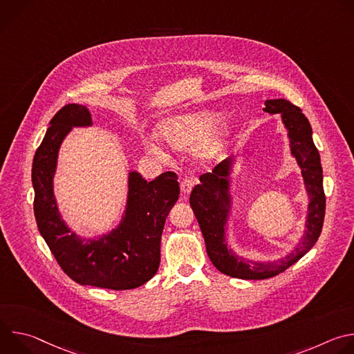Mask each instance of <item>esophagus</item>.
Returning a JSON list of instances; mask_svg holds the SVG:
<instances>
[{"instance_id": "obj_1", "label": "esophagus", "mask_w": 354, "mask_h": 354, "mask_svg": "<svg viewBox=\"0 0 354 354\" xmlns=\"http://www.w3.org/2000/svg\"><path fill=\"white\" fill-rule=\"evenodd\" d=\"M197 183V179L196 178H185L182 182H180V189L183 193H189L194 185Z\"/></svg>"}]
</instances>
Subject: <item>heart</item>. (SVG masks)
Listing matches in <instances>:
<instances>
[{"label": "heart", "mask_w": 354, "mask_h": 354, "mask_svg": "<svg viewBox=\"0 0 354 354\" xmlns=\"http://www.w3.org/2000/svg\"><path fill=\"white\" fill-rule=\"evenodd\" d=\"M161 136L174 148L185 149L198 144V154L212 158L220 154L232 134V126L221 119L218 112L203 111L180 115L165 120L161 124ZM154 151H161L158 144H153Z\"/></svg>", "instance_id": "obj_1"}]
</instances>
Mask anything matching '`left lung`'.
Listing matches in <instances>:
<instances>
[{"mask_svg":"<svg viewBox=\"0 0 354 354\" xmlns=\"http://www.w3.org/2000/svg\"><path fill=\"white\" fill-rule=\"evenodd\" d=\"M268 113H280L288 136L291 138V151L301 168L310 193V213L307 223V235L291 255L276 263H250L235 257L228 250L224 241V220L227 216V174L231 158L218 164L213 172L200 176L201 185H197L190 193V206L197 218L206 241V249L213 265L224 274L245 279L262 280L273 277L299 261L317 243L326 209V197L322 183V167L319 153L313 141V129L299 108L286 99H270L265 102Z\"/></svg>","mask_w":354,"mask_h":354,"instance_id":"obj_1","label":"left lung"}]
</instances>
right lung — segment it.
<instances>
[{"label":"right lung","mask_w":354,"mask_h":354,"mask_svg":"<svg viewBox=\"0 0 354 354\" xmlns=\"http://www.w3.org/2000/svg\"><path fill=\"white\" fill-rule=\"evenodd\" d=\"M91 124L82 105L63 106L50 122L32 165L33 210L37 228L62 270L78 284L131 290L154 277L160 268V245L165 220L178 201L174 172L147 182L137 172L129 178V203L118 230L97 242H82L60 218L53 194V174L60 144L73 126Z\"/></svg>","instance_id":"1"}]
</instances>
